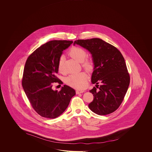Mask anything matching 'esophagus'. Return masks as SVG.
<instances>
[{
  "mask_svg": "<svg viewBox=\"0 0 152 152\" xmlns=\"http://www.w3.org/2000/svg\"><path fill=\"white\" fill-rule=\"evenodd\" d=\"M76 94H82V93H83L84 92V91H81V90H76Z\"/></svg>",
  "mask_w": 152,
  "mask_h": 152,
  "instance_id": "obj_1",
  "label": "esophagus"
}]
</instances>
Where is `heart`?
Listing matches in <instances>:
<instances>
[{"mask_svg":"<svg viewBox=\"0 0 152 152\" xmlns=\"http://www.w3.org/2000/svg\"><path fill=\"white\" fill-rule=\"evenodd\" d=\"M68 54L77 61L81 62L83 67L88 71H91L94 68L93 62L87 58V52L84 49L79 47H72L68 51ZM64 60L63 56H61L58 62V69L59 72L62 71ZM88 77L84 72H79L70 75L66 79V84L71 87L77 89H84L87 87Z\"/></svg>","mask_w":152,"mask_h":152,"instance_id":"heart-1","label":"heart"}]
</instances>
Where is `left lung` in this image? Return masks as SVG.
Instances as JSON below:
<instances>
[{
  "mask_svg": "<svg viewBox=\"0 0 152 152\" xmlns=\"http://www.w3.org/2000/svg\"><path fill=\"white\" fill-rule=\"evenodd\" d=\"M75 44L90 51L93 58L94 67L91 81L97 85L90 91L94 98L89 108L99 115L113 113L122 103L130 84L123 55L115 47L100 39H77Z\"/></svg>",
  "mask_w": 152,
  "mask_h": 152,
  "instance_id": "8db88e82",
  "label": "left lung"
}]
</instances>
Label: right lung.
Wrapping results in <instances>:
<instances>
[{
    "instance_id": "1",
    "label": "right lung",
    "mask_w": 152,
    "mask_h": 152,
    "mask_svg": "<svg viewBox=\"0 0 152 152\" xmlns=\"http://www.w3.org/2000/svg\"><path fill=\"white\" fill-rule=\"evenodd\" d=\"M72 41L54 40L47 42L32 53L26 61L22 84L32 108L41 116L55 118L68 107L75 94L67 85L60 91L52 89L53 84H63L56 77L62 51Z\"/></svg>"
}]
</instances>
